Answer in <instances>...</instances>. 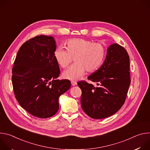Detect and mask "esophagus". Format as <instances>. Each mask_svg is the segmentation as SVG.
<instances>
[{"label":"esophagus","instance_id":"esophagus-1","mask_svg":"<svg viewBox=\"0 0 150 150\" xmlns=\"http://www.w3.org/2000/svg\"><path fill=\"white\" fill-rule=\"evenodd\" d=\"M71 84H72V86H75V85H76L77 84V82H75V81H71Z\"/></svg>","mask_w":150,"mask_h":150}]
</instances>
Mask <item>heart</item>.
<instances>
[{"label":"heart","mask_w":150,"mask_h":150,"mask_svg":"<svg viewBox=\"0 0 150 150\" xmlns=\"http://www.w3.org/2000/svg\"><path fill=\"white\" fill-rule=\"evenodd\" d=\"M66 50L57 48L53 53L54 58L62 68H67L74 57L75 63L63 72L64 78L76 81L85 72L97 70L104 60L105 49L99 42L83 38H73L65 44Z\"/></svg>","instance_id":"obj_1"}]
</instances>
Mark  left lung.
<instances>
[{"mask_svg": "<svg viewBox=\"0 0 150 150\" xmlns=\"http://www.w3.org/2000/svg\"><path fill=\"white\" fill-rule=\"evenodd\" d=\"M88 79L98 86L85 81L78 82L83 112L96 119L116 113L123 105L131 83L129 57L125 48L116 43L110 45L103 65Z\"/></svg>", "mask_w": 150, "mask_h": 150, "instance_id": "8db88e82", "label": "left lung"}]
</instances>
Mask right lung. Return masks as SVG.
Returning a JSON list of instances; mask_svg holds the SVG:
<instances>
[{"mask_svg": "<svg viewBox=\"0 0 150 150\" xmlns=\"http://www.w3.org/2000/svg\"><path fill=\"white\" fill-rule=\"evenodd\" d=\"M53 37L37 35L25 41L16 54L12 82L15 98L31 115L48 118L59 109V98L71 87L68 79H56L59 65L53 56Z\"/></svg>", "mask_w": 150, "mask_h": 150, "instance_id": "add662e5", "label": "right lung"}]
</instances>
